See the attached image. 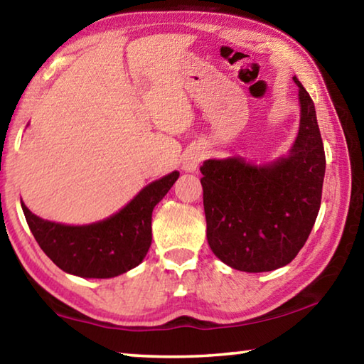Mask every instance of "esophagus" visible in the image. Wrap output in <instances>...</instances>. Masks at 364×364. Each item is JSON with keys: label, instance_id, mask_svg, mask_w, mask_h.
Segmentation results:
<instances>
[{"label": "esophagus", "instance_id": "esophagus-1", "mask_svg": "<svg viewBox=\"0 0 364 364\" xmlns=\"http://www.w3.org/2000/svg\"><path fill=\"white\" fill-rule=\"evenodd\" d=\"M202 159H204V156H202V152H199V151L188 154V156L183 159V170L184 171H196L197 167H199V164L202 162Z\"/></svg>", "mask_w": 364, "mask_h": 364}]
</instances>
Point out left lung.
I'll return each mask as SVG.
<instances>
[{"instance_id": "8db88e82", "label": "left lung", "mask_w": 364, "mask_h": 364, "mask_svg": "<svg viewBox=\"0 0 364 364\" xmlns=\"http://www.w3.org/2000/svg\"><path fill=\"white\" fill-rule=\"evenodd\" d=\"M299 86L300 127L287 157L254 165L242 157L210 159L200 167L207 241L228 267L247 273L291 263L304 247L321 205L326 156L316 110Z\"/></svg>"}]
</instances>
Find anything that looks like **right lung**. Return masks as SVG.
Segmentation results:
<instances>
[{"instance_id":"1","label":"right lung","mask_w":364,"mask_h":364,"mask_svg":"<svg viewBox=\"0 0 364 364\" xmlns=\"http://www.w3.org/2000/svg\"><path fill=\"white\" fill-rule=\"evenodd\" d=\"M178 176L180 171H171L152 181L120 212L91 225L54 223L21 204L36 242L60 269L80 278H114L144 260L152 242V210Z\"/></svg>"}]
</instances>
